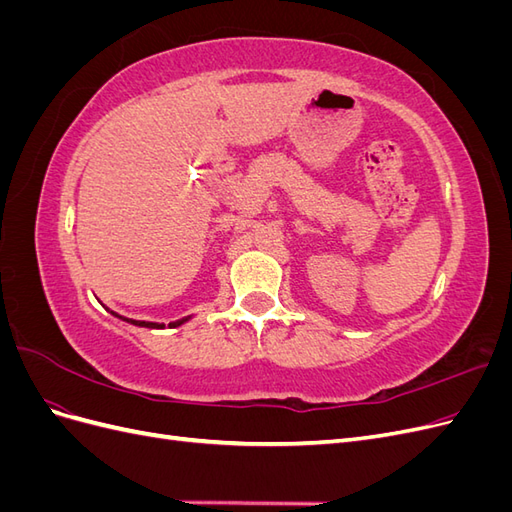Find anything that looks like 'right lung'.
Listing matches in <instances>:
<instances>
[{
    "label": "right lung",
    "mask_w": 512,
    "mask_h": 512,
    "mask_svg": "<svg viewBox=\"0 0 512 512\" xmlns=\"http://www.w3.org/2000/svg\"><path fill=\"white\" fill-rule=\"evenodd\" d=\"M121 318V316H119ZM126 320V318H123ZM128 322H132V324H136V327H147V329H164V324H156V322H141V320H128ZM185 322V318L183 320H179V322H173V324H168V327H179V324H183Z\"/></svg>",
    "instance_id": "add662e5"
}]
</instances>
